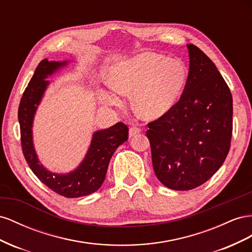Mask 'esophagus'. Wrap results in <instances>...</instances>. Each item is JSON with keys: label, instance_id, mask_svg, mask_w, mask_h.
I'll return each instance as SVG.
<instances>
[{"label": "esophagus", "instance_id": "obj_1", "mask_svg": "<svg viewBox=\"0 0 252 252\" xmlns=\"http://www.w3.org/2000/svg\"><path fill=\"white\" fill-rule=\"evenodd\" d=\"M140 132H141V130L139 127L132 126V127H130V130H128V136H130V137H133V136L139 134Z\"/></svg>", "mask_w": 252, "mask_h": 252}]
</instances>
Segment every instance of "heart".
<instances>
[{"mask_svg":"<svg viewBox=\"0 0 252 252\" xmlns=\"http://www.w3.org/2000/svg\"><path fill=\"white\" fill-rule=\"evenodd\" d=\"M109 79L112 89L101 93L105 104L117 105L121 95L133 93L135 113L146 120H156L178 102L188 81V69L182 61L146 52L115 64Z\"/></svg>","mask_w":252,"mask_h":252,"instance_id":"1","label":"heart"}]
</instances>
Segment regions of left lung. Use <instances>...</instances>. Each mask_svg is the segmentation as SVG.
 I'll list each match as a JSON object with an SVG mask.
<instances>
[{"label":"left lung","instance_id":"obj_1","mask_svg":"<svg viewBox=\"0 0 252 252\" xmlns=\"http://www.w3.org/2000/svg\"><path fill=\"white\" fill-rule=\"evenodd\" d=\"M189 52L188 81L168 114L150 122L153 169L159 182L186 191L203 185L224 163L232 136V96L215 64L197 46Z\"/></svg>","mask_w":252,"mask_h":252}]
</instances>
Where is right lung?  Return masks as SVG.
<instances>
[{
	"label": "right lung",
	"mask_w": 252,
	"mask_h": 252,
	"mask_svg": "<svg viewBox=\"0 0 252 252\" xmlns=\"http://www.w3.org/2000/svg\"><path fill=\"white\" fill-rule=\"evenodd\" d=\"M69 61L42 60L24 91L19 105L18 118L21 143L25 159L40 181L54 192L67 198L90 195L104 182L107 167L116 149L127 140L128 130L122 122L93 134L91 145L83 160L68 173H55L47 170L38 158L33 146L32 125L35 112L49 85L46 78L65 67Z\"/></svg>",
	"instance_id": "right-lung-1"
}]
</instances>
